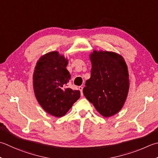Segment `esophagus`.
<instances>
[{
  "label": "esophagus",
  "instance_id": "1",
  "mask_svg": "<svg viewBox=\"0 0 158 158\" xmlns=\"http://www.w3.org/2000/svg\"><path fill=\"white\" fill-rule=\"evenodd\" d=\"M79 89L80 90V92H81V94L82 96L83 95V87H82V86H79Z\"/></svg>",
  "mask_w": 158,
  "mask_h": 158
}]
</instances>
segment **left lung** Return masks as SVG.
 <instances>
[{
    "instance_id": "left-lung-1",
    "label": "left lung",
    "mask_w": 158,
    "mask_h": 158,
    "mask_svg": "<svg viewBox=\"0 0 158 158\" xmlns=\"http://www.w3.org/2000/svg\"><path fill=\"white\" fill-rule=\"evenodd\" d=\"M89 57L91 77L83 93L102 116H112L121 110L127 97V66L121 55L113 52L94 51Z\"/></svg>"
}]
</instances>
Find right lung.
Instances as JSON below:
<instances>
[{"mask_svg":"<svg viewBox=\"0 0 158 158\" xmlns=\"http://www.w3.org/2000/svg\"><path fill=\"white\" fill-rule=\"evenodd\" d=\"M68 60L58 52H51L40 58L33 73L35 97L46 112L55 117L66 114L80 98L79 90L66 88L70 79L66 69Z\"/></svg>","mask_w":158,"mask_h":158,"instance_id":"add662e5","label":"right lung"}]
</instances>
